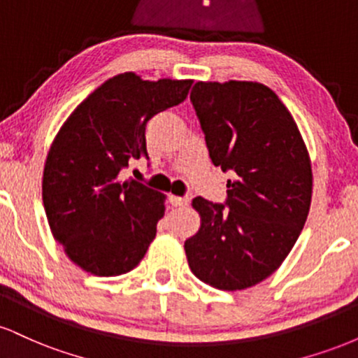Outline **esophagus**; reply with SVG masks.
Segmentation results:
<instances>
[{"mask_svg":"<svg viewBox=\"0 0 358 358\" xmlns=\"http://www.w3.org/2000/svg\"><path fill=\"white\" fill-rule=\"evenodd\" d=\"M192 200V195H185V196H176V195H170V202L175 207H183V205H188Z\"/></svg>","mask_w":358,"mask_h":358,"instance_id":"esophagus-1","label":"esophagus"}]
</instances>
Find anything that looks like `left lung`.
Instances as JSON below:
<instances>
[{"label":"left lung","instance_id":"obj_1","mask_svg":"<svg viewBox=\"0 0 358 358\" xmlns=\"http://www.w3.org/2000/svg\"><path fill=\"white\" fill-rule=\"evenodd\" d=\"M212 163L231 173L227 199L202 196L199 232L185 241L192 273L217 289H245L276 271L301 234L311 165L296 122L266 85L196 82L190 94Z\"/></svg>","mask_w":358,"mask_h":358}]
</instances>
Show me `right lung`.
Listing matches in <instances>:
<instances>
[{
	"label": "right lung",
	"instance_id": "right-lung-1",
	"mask_svg": "<svg viewBox=\"0 0 358 358\" xmlns=\"http://www.w3.org/2000/svg\"><path fill=\"white\" fill-rule=\"evenodd\" d=\"M190 87L192 80L121 73L60 127L45 163L42 195L53 237L79 268L119 276L145 257L165 213L163 195L133 178L122 182L119 173L148 158V121L183 102Z\"/></svg>",
	"mask_w": 358,
	"mask_h": 358
}]
</instances>
